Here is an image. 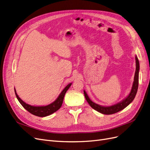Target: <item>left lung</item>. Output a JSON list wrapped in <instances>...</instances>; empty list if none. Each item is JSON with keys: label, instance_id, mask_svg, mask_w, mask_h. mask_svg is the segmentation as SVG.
<instances>
[{"label": "left lung", "instance_id": "obj_1", "mask_svg": "<svg viewBox=\"0 0 150 150\" xmlns=\"http://www.w3.org/2000/svg\"><path fill=\"white\" fill-rule=\"evenodd\" d=\"M135 60H136V70H135V73L134 76V83H133L131 91L129 94V95L127 96L125 98H124L123 100H122L120 102L115 104L112 105V106H101V105H99L93 102L89 98V96H88L86 91L85 90L83 91L85 97L86 99L87 102L90 105V106L93 109L103 114H106V115L112 114L117 112H119L120 110L124 109L127 106H129V105L133 101V100H134L136 96V94L138 90V76H139V70H140L139 61H138V59L137 56H135Z\"/></svg>", "mask_w": 150, "mask_h": 150}]
</instances>
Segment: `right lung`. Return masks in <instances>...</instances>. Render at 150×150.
Masks as SVG:
<instances>
[{
    "instance_id": "add662e5",
    "label": "right lung",
    "mask_w": 150,
    "mask_h": 150,
    "mask_svg": "<svg viewBox=\"0 0 150 150\" xmlns=\"http://www.w3.org/2000/svg\"><path fill=\"white\" fill-rule=\"evenodd\" d=\"M71 85V83H69L64 88V89L62 91V92L60 93V95H59L57 98L55 99L53 103L47 105V106H31L30 104H26L18 96L15 90V88H14V90H15V93L16 98L18 99L20 103L26 110H27L28 111L30 112L31 114L38 116V117H46V116L49 115L53 114L54 112H56L57 110H59L60 108V107L62 106L64 96L65 95L67 91L69 90V88L70 87Z\"/></svg>"
}]
</instances>
